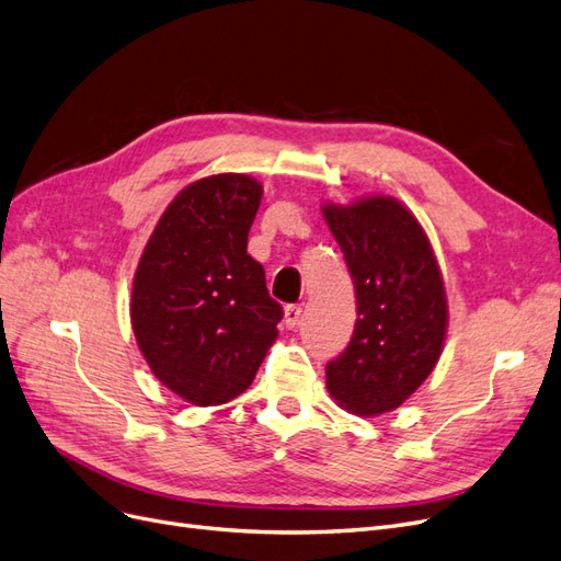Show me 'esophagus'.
I'll return each mask as SVG.
<instances>
[{"label": "esophagus", "mask_w": 561, "mask_h": 561, "mask_svg": "<svg viewBox=\"0 0 561 561\" xmlns=\"http://www.w3.org/2000/svg\"><path fill=\"white\" fill-rule=\"evenodd\" d=\"M300 317H302V307H300V305H286V307H284V323H286L288 330L298 328Z\"/></svg>", "instance_id": "obj_1"}]
</instances>
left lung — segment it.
<instances>
[{"mask_svg":"<svg viewBox=\"0 0 561 561\" xmlns=\"http://www.w3.org/2000/svg\"><path fill=\"white\" fill-rule=\"evenodd\" d=\"M356 286L358 319L344 354L325 365V388L356 416L404 404L437 367L448 330L442 270L427 233L392 196L323 203Z\"/></svg>","mask_w":561,"mask_h":561,"instance_id":"obj_1","label":"left lung"}]
</instances>
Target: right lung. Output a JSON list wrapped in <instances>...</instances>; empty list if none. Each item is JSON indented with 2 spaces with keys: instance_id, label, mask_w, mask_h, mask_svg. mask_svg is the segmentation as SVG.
<instances>
[{
  "instance_id": "1",
  "label": "right lung",
  "mask_w": 561,
  "mask_h": 561,
  "mask_svg": "<svg viewBox=\"0 0 561 561\" xmlns=\"http://www.w3.org/2000/svg\"><path fill=\"white\" fill-rule=\"evenodd\" d=\"M261 198V182L242 173L186 184L136 267L129 312L140 354L165 388L196 407L244 392L279 335L282 305L247 254Z\"/></svg>"
}]
</instances>
